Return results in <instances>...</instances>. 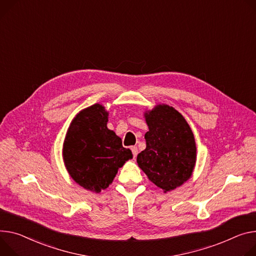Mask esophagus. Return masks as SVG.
<instances>
[{
	"mask_svg": "<svg viewBox=\"0 0 256 256\" xmlns=\"http://www.w3.org/2000/svg\"><path fill=\"white\" fill-rule=\"evenodd\" d=\"M132 155H134V157H136V155H138V147H136V146H132Z\"/></svg>",
	"mask_w": 256,
	"mask_h": 256,
	"instance_id": "esophagus-1",
	"label": "esophagus"
}]
</instances>
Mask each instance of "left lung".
<instances>
[{
	"mask_svg": "<svg viewBox=\"0 0 256 256\" xmlns=\"http://www.w3.org/2000/svg\"><path fill=\"white\" fill-rule=\"evenodd\" d=\"M149 130L146 149L136 156L138 166L164 193L187 182L196 164V143L184 116L174 107L158 104L144 112Z\"/></svg>",
	"mask_w": 256,
	"mask_h": 256,
	"instance_id": "8db88e82",
	"label": "left lung"
}]
</instances>
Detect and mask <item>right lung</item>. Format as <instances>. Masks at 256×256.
<instances>
[{
  "mask_svg": "<svg viewBox=\"0 0 256 256\" xmlns=\"http://www.w3.org/2000/svg\"><path fill=\"white\" fill-rule=\"evenodd\" d=\"M108 115L99 103L82 109L69 126L63 143L62 156L69 176L95 193L108 188L120 168L132 158L122 138L107 128Z\"/></svg>",
  "mask_w": 256,
  "mask_h": 256,
  "instance_id": "right-lung-1",
  "label": "right lung"
}]
</instances>
